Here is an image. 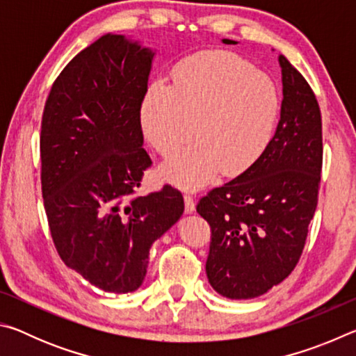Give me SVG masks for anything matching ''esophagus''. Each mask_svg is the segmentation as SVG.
<instances>
[{"label": "esophagus", "mask_w": 356, "mask_h": 356, "mask_svg": "<svg viewBox=\"0 0 356 356\" xmlns=\"http://www.w3.org/2000/svg\"><path fill=\"white\" fill-rule=\"evenodd\" d=\"M184 201H185V213H193V212H195L196 204H195V200H193V196L185 195L184 196Z\"/></svg>", "instance_id": "1"}]
</instances>
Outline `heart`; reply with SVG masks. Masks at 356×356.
I'll return each instance as SVG.
<instances>
[{
  "mask_svg": "<svg viewBox=\"0 0 356 356\" xmlns=\"http://www.w3.org/2000/svg\"><path fill=\"white\" fill-rule=\"evenodd\" d=\"M280 111L272 76L234 53L201 51L177 64L172 84L156 80L147 88L141 127L163 155L196 135L195 144L163 166L171 182L195 190L220 171L234 177L250 170L272 143Z\"/></svg>",
  "mask_w": 356,
  "mask_h": 356,
  "instance_id": "heart-1",
  "label": "heart"
}]
</instances>
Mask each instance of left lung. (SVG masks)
Listing matches in <instances>:
<instances>
[{
	"instance_id": "1",
	"label": "left lung",
	"mask_w": 356,
	"mask_h": 356,
	"mask_svg": "<svg viewBox=\"0 0 356 356\" xmlns=\"http://www.w3.org/2000/svg\"><path fill=\"white\" fill-rule=\"evenodd\" d=\"M278 61L282 104L272 143L250 170L196 206L212 229L209 282L232 300L264 295L292 273L317 207L321 108L303 75L282 55Z\"/></svg>"
}]
</instances>
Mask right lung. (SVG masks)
<instances>
[{"instance_id": "add662e5", "label": "right lung", "mask_w": 356, "mask_h": 356, "mask_svg": "<svg viewBox=\"0 0 356 356\" xmlns=\"http://www.w3.org/2000/svg\"><path fill=\"white\" fill-rule=\"evenodd\" d=\"M154 55L125 35H102L59 74L42 116V197L53 243L69 268L111 293L143 284L150 246L184 213L182 193L171 185L131 197L152 165L141 104Z\"/></svg>"}]
</instances>
